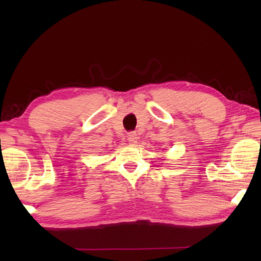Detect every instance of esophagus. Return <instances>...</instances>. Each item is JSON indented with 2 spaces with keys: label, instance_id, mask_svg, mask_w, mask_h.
I'll return each instance as SVG.
<instances>
[{
  "label": "esophagus",
  "instance_id": "obj_1",
  "mask_svg": "<svg viewBox=\"0 0 261 261\" xmlns=\"http://www.w3.org/2000/svg\"><path fill=\"white\" fill-rule=\"evenodd\" d=\"M127 141H129L130 145H136V143L138 142V135L136 134V132H130L129 135H127Z\"/></svg>",
  "mask_w": 261,
  "mask_h": 261
}]
</instances>
